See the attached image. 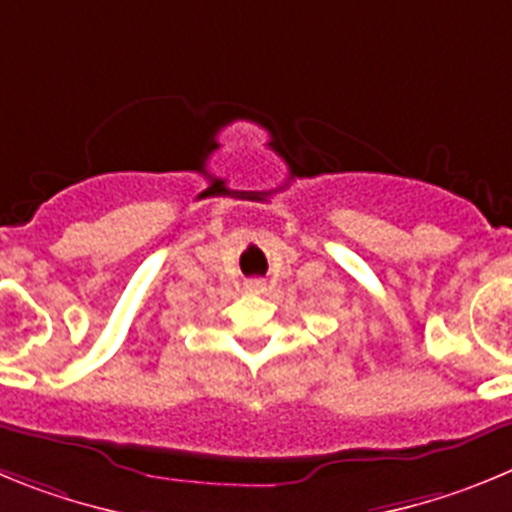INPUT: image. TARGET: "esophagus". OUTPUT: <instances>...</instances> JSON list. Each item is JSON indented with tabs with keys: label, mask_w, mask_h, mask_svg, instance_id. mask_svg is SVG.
Masks as SVG:
<instances>
[{
	"label": "esophagus",
	"mask_w": 512,
	"mask_h": 512,
	"mask_svg": "<svg viewBox=\"0 0 512 512\" xmlns=\"http://www.w3.org/2000/svg\"><path fill=\"white\" fill-rule=\"evenodd\" d=\"M264 289H266L264 279H248L246 282V292H256V295H259V292H264Z\"/></svg>",
	"instance_id": "esophagus-1"
}]
</instances>
